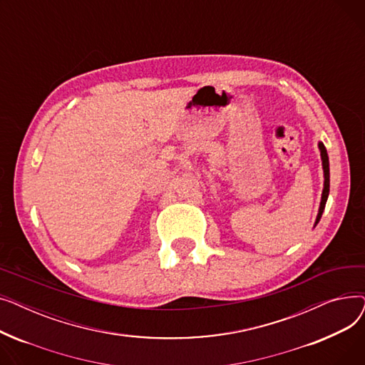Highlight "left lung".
Segmentation results:
<instances>
[{
	"instance_id": "8db88e82",
	"label": "left lung",
	"mask_w": 365,
	"mask_h": 365,
	"mask_svg": "<svg viewBox=\"0 0 365 365\" xmlns=\"http://www.w3.org/2000/svg\"><path fill=\"white\" fill-rule=\"evenodd\" d=\"M318 149H319V155H321V163H322V171H324V187H322V194H321V202H319V208H318V215L314 223V227L318 225L324 208H325V202L329 200V194H330V163H329V153L327 149H325L322 142H318Z\"/></svg>"
}]
</instances>
